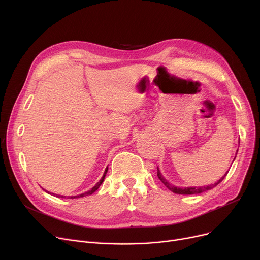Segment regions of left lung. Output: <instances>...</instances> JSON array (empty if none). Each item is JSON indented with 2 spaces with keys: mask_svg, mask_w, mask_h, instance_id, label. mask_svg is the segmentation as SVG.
Returning <instances> with one entry per match:
<instances>
[{
  "mask_svg": "<svg viewBox=\"0 0 260 260\" xmlns=\"http://www.w3.org/2000/svg\"><path fill=\"white\" fill-rule=\"evenodd\" d=\"M229 172V171H228ZM228 172H226V174H228ZM226 174H224V176H222L221 178L218 180V181H216L215 183H212V184H209V185H204V186H199V187H177V186H174V185H172L171 183H169V181H167L166 179H165V177H163L162 175H161V173H160V171H159V169H158V172H157V176H158V178L161 180V182L165 184L170 190H172L173 193H175V194H181V195H193V194H200V193H202V192H206V190H209V189H212L213 187H215V186H217L218 184H219L223 179H224V177L226 176Z\"/></svg>",
  "mask_w": 260,
  "mask_h": 260,
  "instance_id": "left-lung-1",
  "label": "left lung"
}]
</instances>
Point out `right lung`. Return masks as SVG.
Here are the masks:
<instances>
[{
  "mask_svg": "<svg viewBox=\"0 0 260 260\" xmlns=\"http://www.w3.org/2000/svg\"><path fill=\"white\" fill-rule=\"evenodd\" d=\"M107 170H108V168H106L105 169V172H104V174H103V176H102V178H101V180L95 184L91 189H89L88 192H85V193H83V194H81V195H77V196H71V197H68V198H80V197H84V196H88V195H91L92 193H94L95 190H97L98 188H99V186L102 184V182H103V180H104V178H105V175H106V173H107ZM57 197H61V198H65V196H62V195H56Z\"/></svg>",
  "mask_w": 260,
  "mask_h": 260,
  "instance_id": "add662e5",
  "label": "right lung"
}]
</instances>
